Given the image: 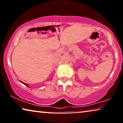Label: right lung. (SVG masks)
I'll list each match as a JSON object with an SVG mask.
<instances>
[{
  "mask_svg": "<svg viewBox=\"0 0 123 123\" xmlns=\"http://www.w3.org/2000/svg\"><path fill=\"white\" fill-rule=\"evenodd\" d=\"M19 82H21V83H23V85H26V86H27V87H28V85H27V84H26V83H24V82H22V81H21V80H19Z\"/></svg>",
  "mask_w": 123,
  "mask_h": 123,
  "instance_id": "obj_1",
  "label": "right lung"
}]
</instances>
